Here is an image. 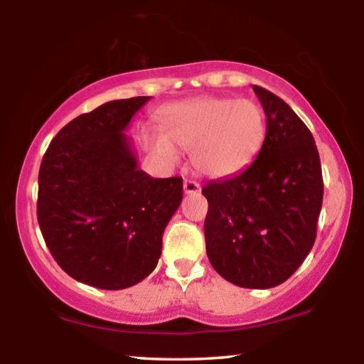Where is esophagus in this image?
I'll return each mask as SVG.
<instances>
[{"mask_svg":"<svg viewBox=\"0 0 364 364\" xmlns=\"http://www.w3.org/2000/svg\"><path fill=\"white\" fill-rule=\"evenodd\" d=\"M183 188H184V193H186V194H196V193H199V191H200V184L194 181V180H184Z\"/></svg>","mask_w":364,"mask_h":364,"instance_id":"1","label":"esophagus"}]
</instances>
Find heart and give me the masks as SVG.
Listing matches in <instances>:
<instances>
[{"label":"heart","instance_id":"obj_1","mask_svg":"<svg viewBox=\"0 0 364 364\" xmlns=\"http://www.w3.org/2000/svg\"><path fill=\"white\" fill-rule=\"evenodd\" d=\"M159 130H146L143 144L173 165L178 149L191 151L202 175L226 178L254 162L267 138V115L255 101L207 96L159 110Z\"/></svg>","mask_w":364,"mask_h":364}]
</instances>
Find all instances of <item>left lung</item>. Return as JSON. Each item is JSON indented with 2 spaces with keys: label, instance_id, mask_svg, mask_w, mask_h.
Returning <instances> with one entry per match:
<instances>
[{
  "label": "left lung",
  "instance_id": "left-lung-1",
  "mask_svg": "<svg viewBox=\"0 0 364 364\" xmlns=\"http://www.w3.org/2000/svg\"><path fill=\"white\" fill-rule=\"evenodd\" d=\"M267 138L241 173L208 181L207 255L232 284L269 289L287 281L315 244L323 173L311 132L289 104L254 85Z\"/></svg>",
  "mask_w": 364,
  "mask_h": 364
}]
</instances>
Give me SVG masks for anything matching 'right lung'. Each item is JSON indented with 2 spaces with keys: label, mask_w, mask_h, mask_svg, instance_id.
I'll list each match as a JSON object with an SVG mask.
<instances>
[{
  "label": "right lung",
  "mask_w": 364,
  "mask_h": 364,
  "mask_svg": "<svg viewBox=\"0 0 364 364\" xmlns=\"http://www.w3.org/2000/svg\"><path fill=\"white\" fill-rule=\"evenodd\" d=\"M149 96L117 100L67 123L40 165L36 217L54 260L83 284L127 289L149 276L183 178L138 168L123 133Z\"/></svg>",
  "instance_id": "add662e5"
}]
</instances>
